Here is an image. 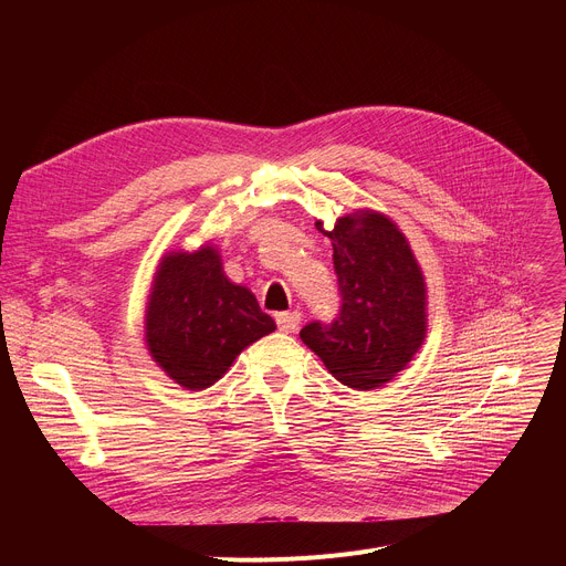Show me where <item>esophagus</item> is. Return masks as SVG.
<instances>
[{
  "mask_svg": "<svg viewBox=\"0 0 566 566\" xmlns=\"http://www.w3.org/2000/svg\"><path fill=\"white\" fill-rule=\"evenodd\" d=\"M275 321H277V328L282 333H293L295 328H298V323H301V312H280L275 316Z\"/></svg>",
  "mask_w": 566,
  "mask_h": 566,
  "instance_id": "1",
  "label": "esophagus"
}]
</instances>
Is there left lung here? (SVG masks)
Segmentation results:
<instances>
[{
  "label": "left lung",
  "mask_w": 566,
  "mask_h": 566,
  "mask_svg": "<svg viewBox=\"0 0 566 566\" xmlns=\"http://www.w3.org/2000/svg\"><path fill=\"white\" fill-rule=\"evenodd\" d=\"M342 307L333 323H307L301 339L353 390L390 382L427 337V284L399 227L378 211H355L328 231Z\"/></svg>",
  "instance_id": "obj_1"
}]
</instances>
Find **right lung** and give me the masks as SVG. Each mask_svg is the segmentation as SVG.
Returning <instances> with one entry per match:
<instances>
[{"label": "right lung", "mask_w": 566, "mask_h": 566, "mask_svg": "<svg viewBox=\"0 0 566 566\" xmlns=\"http://www.w3.org/2000/svg\"><path fill=\"white\" fill-rule=\"evenodd\" d=\"M275 328L254 293L229 282L213 245L160 259L146 303L144 339L154 363L181 388H211L235 355Z\"/></svg>", "instance_id": "add662e5"}]
</instances>
